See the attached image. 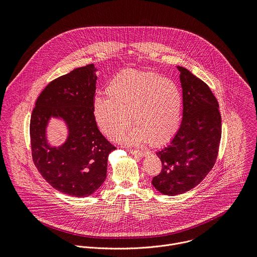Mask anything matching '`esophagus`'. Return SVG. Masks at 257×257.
Returning <instances> with one entry per match:
<instances>
[{"label":"esophagus","instance_id":"1","mask_svg":"<svg viewBox=\"0 0 257 257\" xmlns=\"http://www.w3.org/2000/svg\"><path fill=\"white\" fill-rule=\"evenodd\" d=\"M130 154L132 156H138V157H141V158L149 156V152H141V151H134V150L130 151Z\"/></svg>","mask_w":257,"mask_h":257}]
</instances>
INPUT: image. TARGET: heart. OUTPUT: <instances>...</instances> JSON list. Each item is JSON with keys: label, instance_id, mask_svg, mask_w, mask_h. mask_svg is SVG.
<instances>
[{"label": "heart", "instance_id": "obj_1", "mask_svg": "<svg viewBox=\"0 0 257 257\" xmlns=\"http://www.w3.org/2000/svg\"><path fill=\"white\" fill-rule=\"evenodd\" d=\"M105 93L107 98L97 96L93 99L92 114L97 127L108 138L130 145L150 142L161 146L177 134L182 120L183 96L174 81L157 73L129 70L109 81ZM131 116L136 127L122 135Z\"/></svg>", "mask_w": 257, "mask_h": 257}]
</instances>
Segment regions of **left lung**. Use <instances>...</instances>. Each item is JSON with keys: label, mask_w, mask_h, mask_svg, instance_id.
Masks as SVG:
<instances>
[{"label": "left lung", "mask_w": 257, "mask_h": 257, "mask_svg": "<svg viewBox=\"0 0 257 257\" xmlns=\"http://www.w3.org/2000/svg\"><path fill=\"white\" fill-rule=\"evenodd\" d=\"M183 117L177 134L157 156L162 162L160 175L152 184L164 195L185 193L212 169L222 136L218 103L209 87L181 66Z\"/></svg>", "instance_id": "obj_1"}]
</instances>
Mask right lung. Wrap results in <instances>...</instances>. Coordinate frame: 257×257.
Returning a JSON list of instances; mask_svg holds the SVG:
<instances>
[{"mask_svg":"<svg viewBox=\"0 0 257 257\" xmlns=\"http://www.w3.org/2000/svg\"><path fill=\"white\" fill-rule=\"evenodd\" d=\"M97 69L87 65L53 80L36 99L30 120L35 167L56 190L75 197L93 194L104 182L108 155L116 150L99 132L92 114ZM62 120L65 141L52 146L50 120Z\"/></svg>","mask_w":257,"mask_h":257,"instance_id":"obj_1","label":"right lung"}]
</instances>
